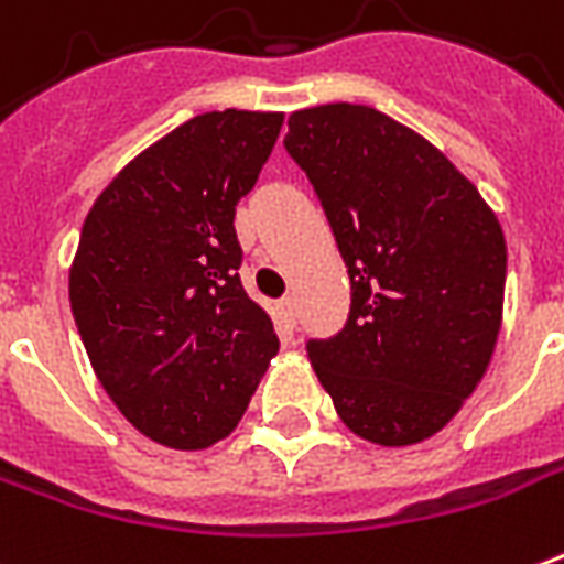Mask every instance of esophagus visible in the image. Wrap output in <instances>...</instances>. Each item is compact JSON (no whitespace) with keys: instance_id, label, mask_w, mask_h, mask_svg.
Segmentation results:
<instances>
[{"instance_id":"esophagus-1","label":"esophagus","mask_w":564,"mask_h":564,"mask_svg":"<svg viewBox=\"0 0 564 564\" xmlns=\"http://www.w3.org/2000/svg\"><path fill=\"white\" fill-rule=\"evenodd\" d=\"M278 308H281V317L286 323H290V326H295V317H299V308H295V299L293 295H286V299H281V305H278Z\"/></svg>"}]
</instances>
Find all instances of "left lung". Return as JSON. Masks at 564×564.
Here are the masks:
<instances>
[{
    "label": "left lung",
    "mask_w": 564,
    "mask_h": 564,
    "mask_svg": "<svg viewBox=\"0 0 564 564\" xmlns=\"http://www.w3.org/2000/svg\"><path fill=\"white\" fill-rule=\"evenodd\" d=\"M305 171L348 265L350 311L308 357L338 419L378 446L443 431L498 341L507 243L488 204L424 137L372 106L290 116Z\"/></svg>",
    "instance_id": "1"
}]
</instances>
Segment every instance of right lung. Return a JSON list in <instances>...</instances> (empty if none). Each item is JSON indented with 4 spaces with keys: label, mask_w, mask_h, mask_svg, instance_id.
Instances as JSON below:
<instances>
[{
    "label": "right lung",
    "mask_w": 564,
    "mask_h": 564,
    "mask_svg": "<svg viewBox=\"0 0 564 564\" xmlns=\"http://www.w3.org/2000/svg\"><path fill=\"white\" fill-rule=\"evenodd\" d=\"M281 112H204L149 145L94 200L69 271L90 366L133 427L207 448L238 427L281 341L241 283L235 207Z\"/></svg>",
    "instance_id": "obj_1"
}]
</instances>
